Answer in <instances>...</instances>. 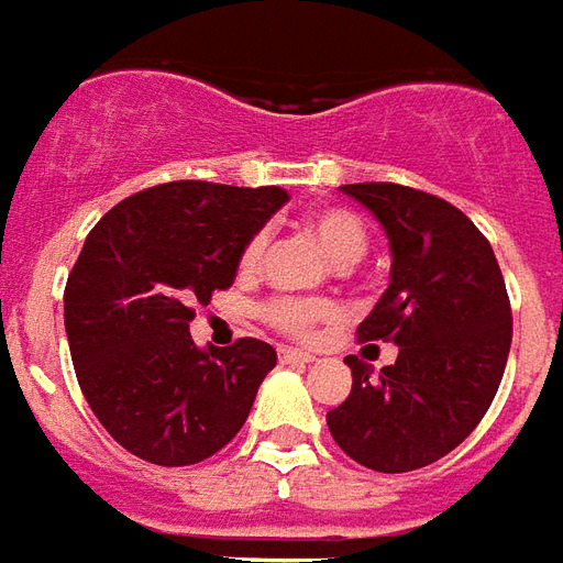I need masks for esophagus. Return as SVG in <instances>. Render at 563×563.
<instances>
[{
    "instance_id": "34e87169",
    "label": "esophagus",
    "mask_w": 563,
    "mask_h": 563,
    "mask_svg": "<svg viewBox=\"0 0 563 563\" xmlns=\"http://www.w3.org/2000/svg\"><path fill=\"white\" fill-rule=\"evenodd\" d=\"M277 355H280L283 364H310V361H313V355H310V352H301V349H280Z\"/></svg>"
}]
</instances>
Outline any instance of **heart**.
<instances>
[{
    "instance_id": "obj_1",
    "label": "heart",
    "mask_w": 563,
    "mask_h": 563,
    "mask_svg": "<svg viewBox=\"0 0 563 563\" xmlns=\"http://www.w3.org/2000/svg\"><path fill=\"white\" fill-rule=\"evenodd\" d=\"M307 232L319 241V247L331 256L336 265H352L366 253L369 244V232L361 214H355L352 208L328 206L319 208L313 214H307L303 220ZM268 250V232L260 229L253 232L244 247H241L239 268L244 274H253L265 260ZM260 319L274 331H280L295 340H310V336L334 319V307L328 301H310V298H271L260 307Z\"/></svg>"
}]
</instances>
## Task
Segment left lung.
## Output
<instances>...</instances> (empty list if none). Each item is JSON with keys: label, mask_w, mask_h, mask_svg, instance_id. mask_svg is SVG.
Instances as JSON below:
<instances>
[{"label": "left lung", "mask_w": 563, "mask_h": 563, "mask_svg": "<svg viewBox=\"0 0 563 563\" xmlns=\"http://www.w3.org/2000/svg\"><path fill=\"white\" fill-rule=\"evenodd\" d=\"M385 227L394 265L357 340L397 343L373 369L345 357L352 390L328 411V430L373 472L423 468L472 435L493 406L514 340V313L489 241L460 208L390 181L343 185Z\"/></svg>", "instance_id": "8db88e82"}]
</instances>
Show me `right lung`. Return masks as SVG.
Wrapping results in <instances>:
<instances>
[{
  "instance_id": "obj_1",
  "label": "right lung",
  "mask_w": 563,
  "mask_h": 563,
  "mask_svg": "<svg viewBox=\"0 0 563 563\" xmlns=\"http://www.w3.org/2000/svg\"><path fill=\"white\" fill-rule=\"evenodd\" d=\"M283 187L166 181L103 214L65 283L74 373L103 430L152 465H194L244 427L277 352L241 336L194 345V303L235 283L244 241Z\"/></svg>"
}]
</instances>
